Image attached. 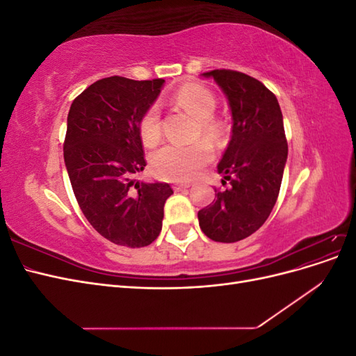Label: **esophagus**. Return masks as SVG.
I'll use <instances>...</instances> for the list:
<instances>
[{"label": "esophagus", "mask_w": 356, "mask_h": 356, "mask_svg": "<svg viewBox=\"0 0 356 356\" xmlns=\"http://www.w3.org/2000/svg\"><path fill=\"white\" fill-rule=\"evenodd\" d=\"M190 184H184V182H175L174 186H172V188H174L175 191H181V190H186L188 188Z\"/></svg>", "instance_id": "34e87169"}]
</instances>
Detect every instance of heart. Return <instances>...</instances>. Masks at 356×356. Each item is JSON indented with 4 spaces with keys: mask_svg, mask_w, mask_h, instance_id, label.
Segmentation results:
<instances>
[{
    "mask_svg": "<svg viewBox=\"0 0 356 356\" xmlns=\"http://www.w3.org/2000/svg\"><path fill=\"white\" fill-rule=\"evenodd\" d=\"M174 99L178 105L199 118V132L209 141H217L224 134V123L213 117L217 99L207 86L187 83L177 90ZM139 136L148 147L156 145L161 136L160 113L152 105L143 114L138 123ZM213 153L209 144L197 143L195 145H165L152 157L153 174L166 181H188L195 178L199 170L212 160Z\"/></svg>",
    "mask_w": 356,
    "mask_h": 356,
    "instance_id": "b5f03b06",
    "label": "heart"
}]
</instances>
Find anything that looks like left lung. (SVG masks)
<instances>
[{"instance_id":"1","label":"left lung","mask_w":356,"mask_h":356,"mask_svg":"<svg viewBox=\"0 0 356 356\" xmlns=\"http://www.w3.org/2000/svg\"><path fill=\"white\" fill-rule=\"evenodd\" d=\"M227 96L232 139L218 163L225 190L199 211L202 232L215 242L232 243L257 232L277 200L288 157L282 111L276 96L254 77L232 70L203 72Z\"/></svg>"}]
</instances>
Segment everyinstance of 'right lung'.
Instances as JSON below:
<instances>
[{
    "label": "right lung",
    "mask_w": 356,
    "mask_h": 356,
    "mask_svg": "<svg viewBox=\"0 0 356 356\" xmlns=\"http://www.w3.org/2000/svg\"><path fill=\"white\" fill-rule=\"evenodd\" d=\"M163 83L106 77L81 92L68 113L63 159L75 199L92 227L115 245L153 243L174 193L166 182L135 181L147 165L138 123Z\"/></svg>",
    "instance_id": "1"
}]
</instances>
